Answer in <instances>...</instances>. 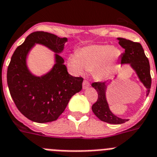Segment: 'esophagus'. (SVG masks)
<instances>
[{"mask_svg": "<svg viewBox=\"0 0 157 157\" xmlns=\"http://www.w3.org/2000/svg\"><path fill=\"white\" fill-rule=\"evenodd\" d=\"M83 85V89H84V90H87L88 88L90 86V84L87 81H83V85Z\"/></svg>", "mask_w": 157, "mask_h": 157, "instance_id": "esophagus-1", "label": "esophagus"}]
</instances>
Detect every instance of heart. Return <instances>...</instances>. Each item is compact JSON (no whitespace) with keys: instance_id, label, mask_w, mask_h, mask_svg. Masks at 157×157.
Listing matches in <instances>:
<instances>
[{"instance_id":"heart-1","label":"heart","mask_w":157,"mask_h":157,"mask_svg":"<svg viewBox=\"0 0 157 157\" xmlns=\"http://www.w3.org/2000/svg\"><path fill=\"white\" fill-rule=\"evenodd\" d=\"M121 55V50L114 46L90 45L70 55L67 64L76 74L88 70L96 80L105 81L112 75Z\"/></svg>"}]
</instances>
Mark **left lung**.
Instances as JSON below:
<instances>
[{
  "instance_id": "8db88e82",
  "label": "left lung",
  "mask_w": 157,
  "mask_h": 157,
  "mask_svg": "<svg viewBox=\"0 0 157 157\" xmlns=\"http://www.w3.org/2000/svg\"><path fill=\"white\" fill-rule=\"evenodd\" d=\"M119 45L125 50V52L121 56V65L129 64V66L135 71L136 76L144 86L146 88V96L150 92L151 84V78L150 75V65L149 61L144 54L140 43H135L128 39L118 38ZM107 81L105 82H94L92 87L96 90L98 94V98L92 106V110L94 114L100 120L110 123V124H122L128 119L121 118L111 112L109 107L105 91Z\"/></svg>"
}]
</instances>
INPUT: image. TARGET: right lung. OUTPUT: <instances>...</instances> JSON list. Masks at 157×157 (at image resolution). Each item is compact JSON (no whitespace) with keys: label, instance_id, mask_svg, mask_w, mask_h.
Returning a JSON list of instances; mask_svg holds the SVG:
<instances>
[{"label":"right lung","instance_id":"1","mask_svg":"<svg viewBox=\"0 0 157 157\" xmlns=\"http://www.w3.org/2000/svg\"><path fill=\"white\" fill-rule=\"evenodd\" d=\"M67 38L38 31L29 34L13 52L7 70L10 95L18 110L35 123L56 120L74 94L82 90L83 79L67 72L63 59ZM36 44L44 45L55 53L54 65L42 76L34 75L27 65V57Z\"/></svg>","mask_w":157,"mask_h":157}]
</instances>
